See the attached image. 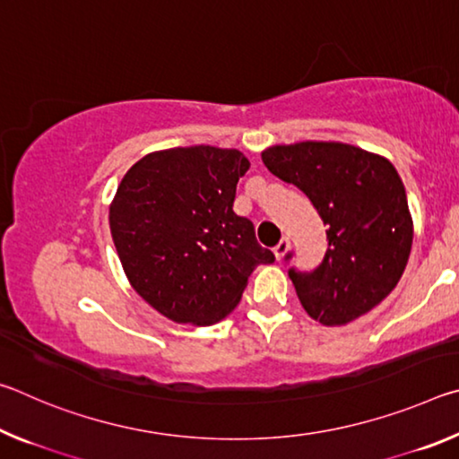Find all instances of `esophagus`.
<instances>
[{"mask_svg":"<svg viewBox=\"0 0 459 459\" xmlns=\"http://www.w3.org/2000/svg\"><path fill=\"white\" fill-rule=\"evenodd\" d=\"M290 248H291V240L287 238V237H283V238L279 240V243H277V247L273 248L275 257H277V259H283V257H285V253L290 251Z\"/></svg>","mask_w":459,"mask_h":459,"instance_id":"obj_1","label":"esophagus"}]
</instances>
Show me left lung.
Segmentation results:
<instances>
[{
	"label": "left lung",
	"mask_w": 459,
	"mask_h": 459,
	"mask_svg": "<svg viewBox=\"0 0 459 459\" xmlns=\"http://www.w3.org/2000/svg\"><path fill=\"white\" fill-rule=\"evenodd\" d=\"M261 160L271 174L298 186L328 227L322 265L312 273L290 269L307 316L322 325H346L368 314L397 287L413 245L397 169L383 155L342 142L271 145Z\"/></svg>",
	"instance_id": "left-lung-1"
}]
</instances>
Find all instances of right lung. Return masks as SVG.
<instances>
[{
  "mask_svg": "<svg viewBox=\"0 0 459 459\" xmlns=\"http://www.w3.org/2000/svg\"><path fill=\"white\" fill-rule=\"evenodd\" d=\"M248 166L238 150L192 145L147 153L123 176L108 206L113 243L131 287L168 320L221 322L255 267L275 261L232 211Z\"/></svg>",
  "mask_w": 459,
  "mask_h": 459,
  "instance_id": "add662e5",
  "label": "right lung"
}]
</instances>
